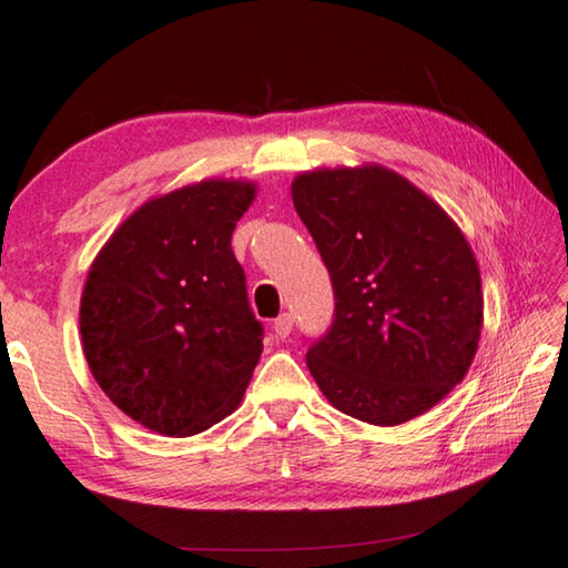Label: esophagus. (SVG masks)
Masks as SVG:
<instances>
[{
	"mask_svg": "<svg viewBox=\"0 0 568 568\" xmlns=\"http://www.w3.org/2000/svg\"><path fill=\"white\" fill-rule=\"evenodd\" d=\"M273 331H275L277 338H287V335H291V331H293V315L291 313L277 315L275 323H273Z\"/></svg>",
	"mask_w": 568,
	"mask_h": 568,
	"instance_id": "34e87169",
	"label": "esophagus"
}]
</instances>
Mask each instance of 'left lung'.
I'll return each instance as SVG.
<instances>
[{
    "label": "left lung",
    "mask_w": 568,
    "mask_h": 568,
    "mask_svg": "<svg viewBox=\"0 0 568 568\" xmlns=\"http://www.w3.org/2000/svg\"><path fill=\"white\" fill-rule=\"evenodd\" d=\"M291 192L335 295L331 331L305 355L323 396L373 426L434 408L464 381L484 328L460 227L383 165L301 172Z\"/></svg>",
    "instance_id": "left-lung-1"
}]
</instances>
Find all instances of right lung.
I'll use <instances>...</instances> for the list:
<instances>
[{
  "mask_svg": "<svg viewBox=\"0 0 568 568\" xmlns=\"http://www.w3.org/2000/svg\"><path fill=\"white\" fill-rule=\"evenodd\" d=\"M255 182L200 180L148 200L84 281L82 351L98 386L162 436H195L243 400L263 353L230 237Z\"/></svg>",
  "mask_w": 568,
  "mask_h": 568,
  "instance_id": "right-lung-1",
  "label": "right lung"
}]
</instances>
